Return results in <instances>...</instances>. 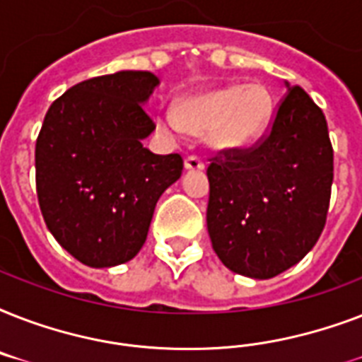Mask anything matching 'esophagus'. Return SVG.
I'll return each instance as SVG.
<instances>
[{
    "mask_svg": "<svg viewBox=\"0 0 362 362\" xmlns=\"http://www.w3.org/2000/svg\"><path fill=\"white\" fill-rule=\"evenodd\" d=\"M184 165H186L187 170H203L204 169V161L199 158V156H195V153L187 156V158L184 159Z\"/></svg>",
    "mask_w": 362,
    "mask_h": 362,
    "instance_id": "34e87169",
    "label": "esophagus"
}]
</instances>
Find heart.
<instances>
[{"mask_svg": "<svg viewBox=\"0 0 362 362\" xmlns=\"http://www.w3.org/2000/svg\"><path fill=\"white\" fill-rule=\"evenodd\" d=\"M272 95L261 84H229L187 98L180 112L165 109L159 122L165 129L206 133L216 146L244 148L263 135L272 118Z\"/></svg>", "mask_w": 362, "mask_h": 362, "instance_id": "1", "label": "heart"}]
</instances>
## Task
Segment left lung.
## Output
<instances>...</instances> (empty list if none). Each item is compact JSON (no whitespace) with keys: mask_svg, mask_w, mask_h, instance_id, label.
Instances as JSON below:
<instances>
[{"mask_svg":"<svg viewBox=\"0 0 362 362\" xmlns=\"http://www.w3.org/2000/svg\"><path fill=\"white\" fill-rule=\"evenodd\" d=\"M210 161L206 227L227 269L269 280L315 246L331 203L332 144L303 88H287L252 146L221 148Z\"/></svg>","mask_w":362,"mask_h":362,"instance_id":"1","label":"left lung"}]
</instances>
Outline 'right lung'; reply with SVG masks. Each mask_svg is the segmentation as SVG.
<instances>
[{"instance_id":"obj_1","label":"right lung","mask_w":362,"mask_h":362,"mask_svg":"<svg viewBox=\"0 0 362 362\" xmlns=\"http://www.w3.org/2000/svg\"><path fill=\"white\" fill-rule=\"evenodd\" d=\"M148 71L93 76L48 109L35 144L37 199L48 231L81 263H125L146 240L161 193L180 178V153L142 146L156 124L144 109Z\"/></svg>"}]
</instances>
